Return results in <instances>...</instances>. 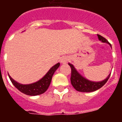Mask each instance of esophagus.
<instances>
[{
	"instance_id": "obj_1",
	"label": "esophagus",
	"mask_w": 122,
	"mask_h": 122,
	"mask_svg": "<svg viewBox=\"0 0 122 122\" xmlns=\"http://www.w3.org/2000/svg\"><path fill=\"white\" fill-rule=\"evenodd\" d=\"M68 58L66 56H63L60 59V62H61V63L63 64V63H66L68 62Z\"/></svg>"
}]
</instances>
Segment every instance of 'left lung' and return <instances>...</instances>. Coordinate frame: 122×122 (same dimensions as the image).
I'll use <instances>...</instances> for the list:
<instances>
[{
	"label": "left lung",
	"instance_id": "left-lung-1",
	"mask_svg": "<svg viewBox=\"0 0 122 122\" xmlns=\"http://www.w3.org/2000/svg\"><path fill=\"white\" fill-rule=\"evenodd\" d=\"M98 39L100 41H101L103 43L109 44L111 46V45L108 42V41L105 38L101 36L100 35H97ZM68 65L71 69V83L74 89L77 91L81 92H92L96 90H98L101 87H103L106 83L107 82L111 75V73L108 75L107 78L104 80L100 82H93L89 81L86 78L81 76L79 73L77 72L76 68H74L73 65L69 63Z\"/></svg>",
	"mask_w": 122,
	"mask_h": 122
}]
</instances>
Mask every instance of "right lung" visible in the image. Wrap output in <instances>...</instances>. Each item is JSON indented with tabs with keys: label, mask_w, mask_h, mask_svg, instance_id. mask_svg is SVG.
<instances>
[{
	"label": "right lung",
	"mask_w": 122,
	"mask_h": 122,
	"mask_svg": "<svg viewBox=\"0 0 122 122\" xmlns=\"http://www.w3.org/2000/svg\"><path fill=\"white\" fill-rule=\"evenodd\" d=\"M59 66H60V63L54 65L51 68L50 70L45 74L44 77H42L38 81L30 84H22L18 83V82L15 81L12 77H11L9 74L8 76L14 86L22 93L30 96L38 95L45 93L48 90L54 73L59 67Z\"/></svg>",
	"instance_id": "obj_1"
}]
</instances>
